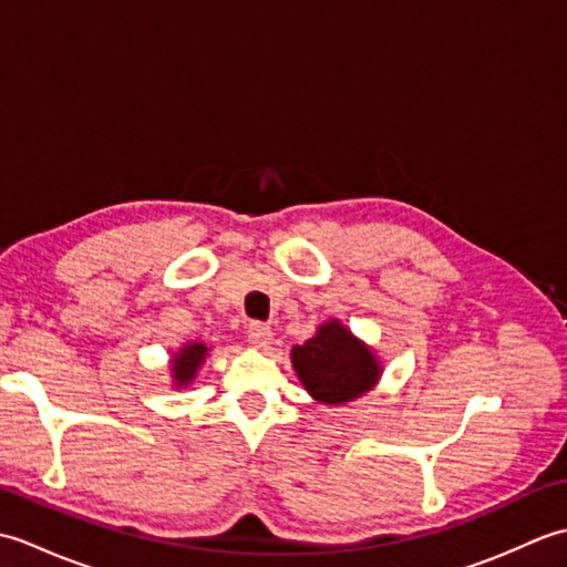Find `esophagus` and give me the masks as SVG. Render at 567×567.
<instances>
[{
    "label": "esophagus",
    "mask_w": 567,
    "mask_h": 567,
    "mask_svg": "<svg viewBox=\"0 0 567 567\" xmlns=\"http://www.w3.org/2000/svg\"><path fill=\"white\" fill-rule=\"evenodd\" d=\"M248 341L256 348H268L272 343V331L260 321L248 323Z\"/></svg>",
    "instance_id": "34e87169"
}]
</instances>
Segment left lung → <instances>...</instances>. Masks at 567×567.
Instances as JSON below:
<instances>
[{
  "instance_id": "left-lung-1",
  "label": "left lung",
  "mask_w": 567,
  "mask_h": 567,
  "mask_svg": "<svg viewBox=\"0 0 567 567\" xmlns=\"http://www.w3.org/2000/svg\"><path fill=\"white\" fill-rule=\"evenodd\" d=\"M292 368L305 390L323 404H346L372 390L382 365L339 319L321 323L305 346L292 348Z\"/></svg>"
}]
</instances>
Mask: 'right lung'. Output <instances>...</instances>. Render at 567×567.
<instances>
[{
    "instance_id": "add662e5",
    "label": "right lung",
    "mask_w": 567,
    "mask_h": 567,
    "mask_svg": "<svg viewBox=\"0 0 567 567\" xmlns=\"http://www.w3.org/2000/svg\"><path fill=\"white\" fill-rule=\"evenodd\" d=\"M209 348L204 343H187L179 348V351L173 355V384L175 388H187V384L197 378V370L207 358Z\"/></svg>"
}]
</instances>
